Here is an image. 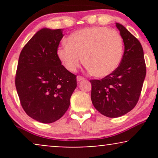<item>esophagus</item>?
<instances>
[{"mask_svg": "<svg viewBox=\"0 0 158 158\" xmlns=\"http://www.w3.org/2000/svg\"><path fill=\"white\" fill-rule=\"evenodd\" d=\"M77 79L78 81H81L84 80L85 78L82 77H81V76H78V77H77Z\"/></svg>", "mask_w": 158, "mask_h": 158, "instance_id": "esophagus-1", "label": "esophagus"}]
</instances>
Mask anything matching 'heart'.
<instances>
[{
  "label": "heart",
  "instance_id": "obj_1",
  "mask_svg": "<svg viewBox=\"0 0 158 158\" xmlns=\"http://www.w3.org/2000/svg\"><path fill=\"white\" fill-rule=\"evenodd\" d=\"M67 45L57 49V56L67 70L75 72L82 63L97 77L111 74L120 64L123 41L119 32L107 27H93L75 31Z\"/></svg>",
  "mask_w": 158,
  "mask_h": 158
}]
</instances>
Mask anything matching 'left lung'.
<instances>
[{
    "label": "left lung",
    "mask_w": 158,
    "mask_h": 158,
    "mask_svg": "<svg viewBox=\"0 0 158 158\" xmlns=\"http://www.w3.org/2000/svg\"><path fill=\"white\" fill-rule=\"evenodd\" d=\"M116 27L125 46L120 64L101 80H90L94 106L110 118L121 117L135 108L146 73L142 45L123 25L116 23Z\"/></svg>",
    "instance_id": "1"
}]
</instances>
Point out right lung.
Returning a JSON list of instances; mask_svg holds the SVG:
<instances>
[{
    "label": "right lung",
    "instance_id": "1",
    "mask_svg": "<svg viewBox=\"0 0 158 158\" xmlns=\"http://www.w3.org/2000/svg\"><path fill=\"white\" fill-rule=\"evenodd\" d=\"M62 31L41 29L23 47L18 63L15 87L21 106L29 117L42 123L64 115L77 88L76 75L57 56Z\"/></svg>",
    "mask_w": 158,
    "mask_h": 158
}]
</instances>
